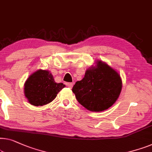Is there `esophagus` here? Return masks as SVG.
<instances>
[{
	"instance_id": "obj_1",
	"label": "esophagus",
	"mask_w": 152,
	"mask_h": 152,
	"mask_svg": "<svg viewBox=\"0 0 152 152\" xmlns=\"http://www.w3.org/2000/svg\"><path fill=\"white\" fill-rule=\"evenodd\" d=\"M73 83H67V86L69 88H72V86H73Z\"/></svg>"
}]
</instances>
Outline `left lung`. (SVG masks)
I'll use <instances>...</instances> for the list:
<instances>
[{
    "instance_id": "left-lung-1",
    "label": "left lung",
    "mask_w": 152,
    "mask_h": 152,
    "mask_svg": "<svg viewBox=\"0 0 152 152\" xmlns=\"http://www.w3.org/2000/svg\"><path fill=\"white\" fill-rule=\"evenodd\" d=\"M88 68L84 77L77 81L72 91L77 100L88 110L102 112L118 99L122 89L118 72L104 61L97 60Z\"/></svg>"
}]
</instances>
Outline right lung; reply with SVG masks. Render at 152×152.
Instances as JSON below:
<instances>
[{
	"label": "right lung",
	"mask_w": 152,
	"mask_h": 152,
	"mask_svg": "<svg viewBox=\"0 0 152 152\" xmlns=\"http://www.w3.org/2000/svg\"><path fill=\"white\" fill-rule=\"evenodd\" d=\"M65 86L63 83H56L50 71L39 69L26 80L24 92L30 104L42 106L53 101Z\"/></svg>",
	"instance_id": "1"
}]
</instances>
